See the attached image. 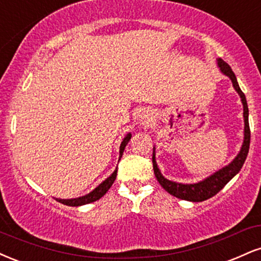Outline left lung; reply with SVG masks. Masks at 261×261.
Here are the masks:
<instances>
[{"mask_svg": "<svg viewBox=\"0 0 261 261\" xmlns=\"http://www.w3.org/2000/svg\"><path fill=\"white\" fill-rule=\"evenodd\" d=\"M219 67L221 70L225 73L226 75L231 78L232 83H233V87L237 93L240 94L242 102H243V116H244V142L243 145H242V149L240 154L237 155V158L234 159L228 166L223 167L222 170L217 171L216 173H214L213 176H210L209 178L201 180V182L195 183V185H182V183H176L172 182V180H168L162 176L160 171H159L158 165H156L155 161V151L152 154V167H154V173L158 178L159 183L162 186V188L165 191L170 193L173 197L183 199V200L188 201H204L206 199H209L214 195H216L221 189L225 187L227 183L231 180L233 177L241 171L242 166H243L244 161H246L248 151H249V145H250V128H249V121H248V115H249V111H248V105L246 100V95H244L243 91L241 90L240 85H238L237 78H236L233 70L231 69L228 63H226L225 61L219 58Z\"/></svg>", "mask_w": 261, "mask_h": 261, "instance_id": "obj_1", "label": "left lung"}]
</instances>
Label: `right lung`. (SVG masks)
Returning <instances> with one entry per match:
<instances>
[{
  "label": "right lung",
  "mask_w": 261,
  "mask_h": 261,
  "mask_svg": "<svg viewBox=\"0 0 261 261\" xmlns=\"http://www.w3.org/2000/svg\"><path fill=\"white\" fill-rule=\"evenodd\" d=\"M130 137H132L130 133L127 134V137L124 138L123 142L121 144V146H119V159L122 158V154H123L125 145H127L128 142H129ZM116 176H117V170H115V172H113L109 178L103 180L99 187H96V188H95L91 193H89L88 195H84V197L76 198V199H67V200H64V199H57V201H60L61 204L68 205V206H81V205L90 204L93 203V201L99 200V199L101 197H103V195L106 194V192L111 188V186L113 185V182H115L116 179Z\"/></svg>",
  "instance_id": "right-lung-1"
}]
</instances>
